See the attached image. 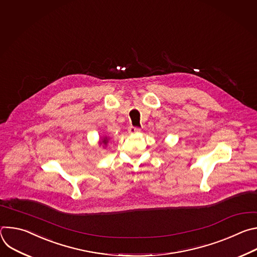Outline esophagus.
<instances>
[{"instance_id": "obj_1", "label": "esophagus", "mask_w": 257, "mask_h": 257, "mask_svg": "<svg viewBox=\"0 0 257 257\" xmlns=\"http://www.w3.org/2000/svg\"><path fill=\"white\" fill-rule=\"evenodd\" d=\"M128 131H129V133L133 134V133H138V132H140V131H141V129H140V128H138V127L130 126V127H129V129H128Z\"/></svg>"}]
</instances>
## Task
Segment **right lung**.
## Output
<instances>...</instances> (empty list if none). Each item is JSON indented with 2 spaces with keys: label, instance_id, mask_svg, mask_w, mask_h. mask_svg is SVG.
I'll return each mask as SVG.
<instances>
[{
  "label": "right lung",
  "instance_id": "right-lung-1",
  "mask_svg": "<svg viewBox=\"0 0 257 257\" xmlns=\"http://www.w3.org/2000/svg\"><path fill=\"white\" fill-rule=\"evenodd\" d=\"M106 141H107V139L106 138H104L103 140H101V143H103V144H105L106 143Z\"/></svg>",
  "mask_w": 257,
  "mask_h": 257
}]
</instances>
